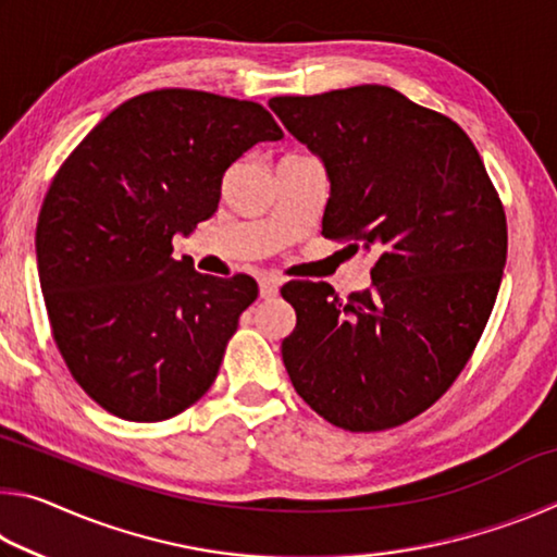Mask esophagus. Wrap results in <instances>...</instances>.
Here are the masks:
<instances>
[{
    "instance_id": "obj_1",
    "label": "esophagus",
    "mask_w": 557,
    "mask_h": 557,
    "mask_svg": "<svg viewBox=\"0 0 557 557\" xmlns=\"http://www.w3.org/2000/svg\"><path fill=\"white\" fill-rule=\"evenodd\" d=\"M258 285H260V297L270 299V297H275L277 292H280L282 280L275 277V275H262V277L258 280Z\"/></svg>"
}]
</instances>
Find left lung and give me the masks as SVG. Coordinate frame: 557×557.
Returning <instances> with one entry per match:
<instances>
[{"mask_svg":"<svg viewBox=\"0 0 557 557\" xmlns=\"http://www.w3.org/2000/svg\"><path fill=\"white\" fill-rule=\"evenodd\" d=\"M329 176L326 238L373 256L371 287H282L297 326L282 361L309 408L375 432L428 410L465 369L506 265V215L457 122L388 86L272 98Z\"/></svg>","mask_w":557,"mask_h":557,"instance_id":"1","label":"left lung"}]
</instances>
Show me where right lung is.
I'll list each match as a JSON object with an SVG mask.
<instances>
[{"mask_svg": "<svg viewBox=\"0 0 557 557\" xmlns=\"http://www.w3.org/2000/svg\"><path fill=\"white\" fill-rule=\"evenodd\" d=\"M282 129L250 100L166 88L88 132L46 194L36 260L55 346L100 408L174 418L211 388L256 280L201 275L176 233L219 211L223 174Z\"/></svg>", "mask_w": 557, "mask_h": 557, "instance_id": "right-lung-1", "label": "right lung"}]
</instances>
